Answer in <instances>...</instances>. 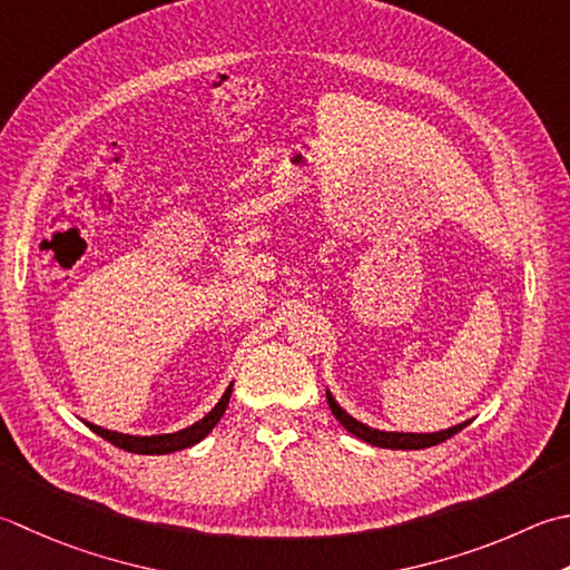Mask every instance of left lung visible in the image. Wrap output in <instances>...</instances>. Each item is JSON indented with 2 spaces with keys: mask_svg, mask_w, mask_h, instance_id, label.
I'll list each match as a JSON object with an SVG mask.
<instances>
[{
  "mask_svg": "<svg viewBox=\"0 0 570 570\" xmlns=\"http://www.w3.org/2000/svg\"><path fill=\"white\" fill-rule=\"evenodd\" d=\"M326 400H328V407L333 412V417H336L345 430L355 434L358 440H363L367 444H375V448H383V450H425V448H434V444L450 440L452 434H456V432L470 425V420H466V422H460V425L440 430V432H387V430H375L371 425H365V422L355 420L353 415H348V412H345L336 403V397L331 395V390H326Z\"/></svg>",
  "mask_w": 570,
  "mask_h": 570,
  "instance_id": "8db88e82",
  "label": "left lung"
}]
</instances>
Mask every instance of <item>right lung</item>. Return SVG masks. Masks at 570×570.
<instances>
[{"instance_id":"right-lung-1","label":"right lung","mask_w":570,"mask_h":570,"mask_svg":"<svg viewBox=\"0 0 570 570\" xmlns=\"http://www.w3.org/2000/svg\"><path fill=\"white\" fill-rule=\"evenodd\" d=\"M232 385L225 390V395L219 397V403L212 407L203 420H197L195 425H189L185 430H177L170 434H122L116 430H106V428H98L94 422H86L88 428H91L100 438L108 440L110 444H116V448L126 450V452H136V454H170L177 450H187L193 448V444L203 442L207 434L215 430V425L219 422V417L225 415V410L229 405V395H232Z\"/></svg>"}]
</instances>
